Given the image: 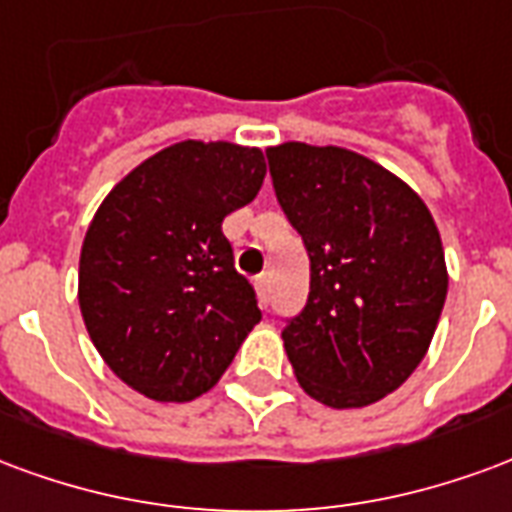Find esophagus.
Instances as JSON below:
<instances>
[{"label":"esophagus","instance_id":"34e87169","mask_svg":"<svg viewBox=\"0 0 512 512\" xmlns=\"http://www.w3.org/2000/svg\"><path fill=\"white\" fill-rule=\"evenodd\" d=\"M256 292H259L261 305H267V300H270V275H259L256 278Z\"/></svg>","mask_w":512,"mask_h":512}]
</instances>
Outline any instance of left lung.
Returning a JSON list of instances; mask_svg holds the SVG:
<instances>
[{
    "label": "left lung",
    "mask_w": 512,
    "mask_h": 512,
    "mask_svg": "<svg viewBox=\"0 0 512 512\" xmlns=\"http://www.w3.org/2000/svg\"><path fill=\"white\" fill-rule=\"evenodd\" d=\"M272 185L311 256L283 349L313 401L360 409L414 374L447 297L442 237L404 179L343 147H267Z\"/></svg>",
    "instance_id": "1"
}]
</instances>
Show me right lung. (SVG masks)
I'll list each match as a JSON object with an SVG mask.
<instances>
[{
    "label": "right lung",
    "instance_id": "1",
    "mask_svg": "<svg viewBox=\"0 0 512 512\" xmlns=\"http://www.w3.org/2000/svg\"><path fill=\"white\" fill-rule=\"evenodd\" d=\"M264 174L259 147L188 138L138 163L95 212L78 305L100 357L136 393L199 398L261 322L220 226L256 199Z\"/></svg>",
    "mask_w": 512,
    "mask_h": 512
}]
</instances>
